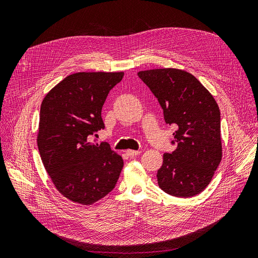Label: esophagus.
Masks as SVG:
<instances>
[{
    "label": "esophagus",
    "mask_w": 258,
    "mask_h": 258,
    "mask_svg": "<svg viewBox=\"0 0 258 258\" xmlns=\"http://www.w3.org/2000/svg\"><path fill=\"white\" fill-rule=\"evenodd\" d=\"M126 153H127L128 156H130V157H135V156H138L141 152H140V151H134V150H128Z\"/></svg>",
    "instance_id": "esophagus-1"
}]
</instances>
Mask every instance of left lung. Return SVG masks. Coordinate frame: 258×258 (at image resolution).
<instances>
[{"label": "left lung", "instance_id": "1", "mask_svg": "<svg viewBox=\"0 0 258 258\" xmlns=\"http://www.w3.org/2000/svg\"><path fill=\"white\" fill-rule=\"evenodd\" d=\"M175 124V150L163 154L157 172L160 188L171 196H196L210 184L222 160L221 113L213 96L196 77L178 69L138 73Z\"/></svg>", "mask_w": 258, "mask_h": 258}]
</instances>
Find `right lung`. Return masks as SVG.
<instances>
[{
  "mask_svg": "<svg viewBox=\"0 0 258 258\" xmlns=\"http://www.w3.org/2000/svg\"><path fill=\"white\" fill-rule=\"evenodd\" d=\"M123 72H79L67 76L44 98L37 146L43 165L58 191L89 206L112 191L123 160L108 144L89 136L104 129L101 111Z\"/></svg>",
  "mask_w": 258,
  "mask_h": 258,
  "instance_id": "add662e5",
  "label": "right lung"
}]
</instances>
